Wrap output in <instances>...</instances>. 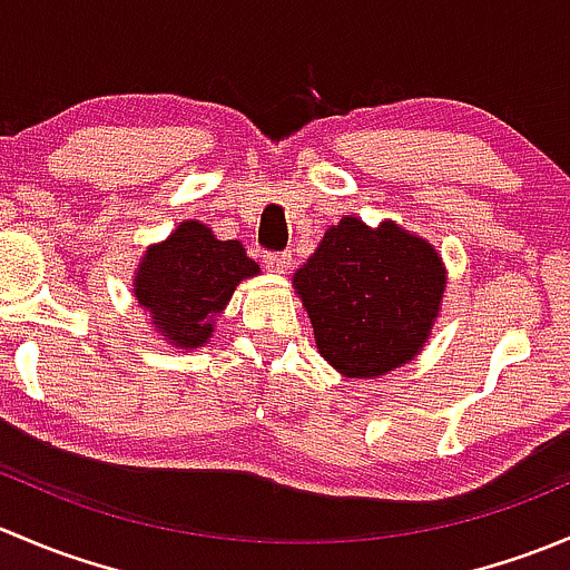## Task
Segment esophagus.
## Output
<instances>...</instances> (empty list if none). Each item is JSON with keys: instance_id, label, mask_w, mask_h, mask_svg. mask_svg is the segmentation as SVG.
I'll return each instance as SVG.
<instances>
[{"instance_id": "obj_1", "label": "esophagus", "mask_w": 570, "mask_h": 570, "mask_svg": "<svg viewBox=\"0 0 570 570\" xmlns=\"http://www.w3.org/2000/svg\"><path fill=\"white\" fill-rule=\"evenodd\" d=\"M264 264H267V269H273V273H286V269L292 267V253L289 250H269L267 256H264Z\"/></svg>"}]
</instances>
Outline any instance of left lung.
<instances>
[{"label": "left lung", "mask_w": 570, "mask_h": 570, "mask_svg": "<svg viewBox=\"0 0 570 570\" xmlns=\"http://www.w3.org/2000/svg\"><path fill=\"white\" fill-rule=\"evenodd\" d=\"M444 267L424 239L394 223L342 217L295 273L322 358L347 377H377L411 361L430 336Z\"/></svg>", "instance_id": "8db88e82"}]
</instances>
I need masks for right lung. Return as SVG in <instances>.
I'll return each instance as SVG.
<instances>
[{"instance_id":"1","label":"right lung","mask_w":570,"mask_h":570,"mask_svg":"<svg viewBox=\"0 0 570 570\" xmlns=\"http://www.w3.org/2000/svg\"><path fill=\"white\" fill-rule=\"evenodd\" d=\"M258 273V264L237 239H217L204 223L187 220L146 250L135 278L140 306L176 347H204L212 317L226 308L234 286Z\"/></svg>"}]
</instances>
